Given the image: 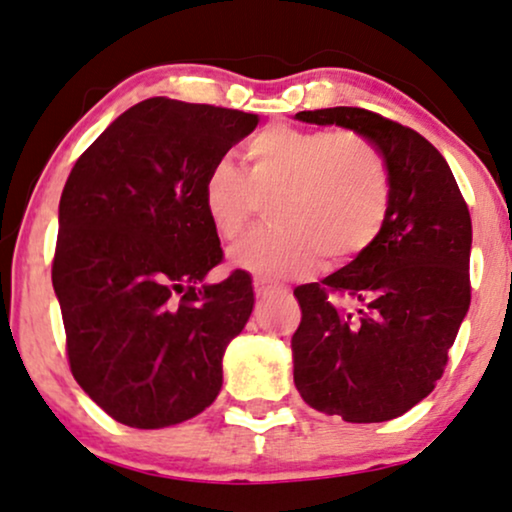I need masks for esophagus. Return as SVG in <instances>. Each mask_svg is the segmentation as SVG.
Listing matches in <instances>:
<instances>
[{"mask_svg":"<svg viewBox=\"0 0 512 512\" xmlns=\"http://www.w3.org/2000/svg\"><path fill=\"white\" fill-rule=\"evenodd\" d=\"M252 288H255V295L257 297H269L276 293V286H271V283L262 281V278H255V283H252Z\"/></svg>","mask_w":512,"mask_h":512,"instance_id":"34e87169","label":"esophagus"}]
</instances>
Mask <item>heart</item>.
Segmentation results:
<instances>
[{"mask_svg":"<svg viewBox=\"0 0 512 512\" xmlns=\"http://www.w3.org/2000/svg\"><path fill=\"white\" fill-rule=\"evenodd\" d=\"M245 163L243 172L219 158L200 181L205 217L222 241H236L271 200L274 224L229 252L234 269L260 278L307 274L319 255L349 260L383 229L390 174L359 134L267 127L248 141Z\"/></svg>","mask_w":512,"mask_h":512,"instance_id":"b5f03b06","label":"heart"}]
</instances>
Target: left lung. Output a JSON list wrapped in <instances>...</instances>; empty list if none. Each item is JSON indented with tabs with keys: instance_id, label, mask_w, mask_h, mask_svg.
Segmentation results:
<instances>
[{
	"instance_id": "obj_1",
	"label": "left lung",
	"mask_w": 512,
	"mask_h": 512,
	"mask_svg": "<svg viewBox=\"0 0 512 512\" xmlns=\"http://www.w3.org/2000/svg\"><path fill=\"white\" fill-rule=\"evenodd\" d=\"M295 120L352 129L390 174L375 241L321 283L295 288L302 321L290 342L295 387L312 409L383 423L435 390L468 314V205L442 153L399 122L347 106Z\"/></svg>"
}]
</instances>
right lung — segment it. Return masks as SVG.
<instances>
[{
    "label": "right lung",
    "mask_w": 512,
    "mask_h": 512,
    "mask_svg": "<svg viewBox=\"0 0 512 512\" xmlns=\"http://www.w3.org/2000/svg\"><path fill=\"white\" fill-rule=\"evenodd\" d=\"M257 122L155 96L113 120L70 172L51 283L70 371L122 425L184 423L222 390L224 352L255 293L245 271L205 283L222 248L200 181Z\"/></svg>",
    "instance_id": "1"
}]
</instances>
